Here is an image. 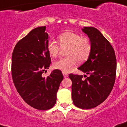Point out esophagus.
Here are the masks:
<instances>
[{
	"label": "esophagus",
	"instance_id": "34e87169",
	"mask_svg": "<svg viewBox=\"0 0 127 127\" xmlns=\"http://www.w3.org/2000/svg\"><path fill=\"white\" fill-rule=\"evenodd\" d=\"M63 75L64 77L66 78L68 76V74L67 73H65V72H63Z\"/></svg>",
	"mask_w": 127,
	"mask_h": 127
}]
</instances>
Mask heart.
Here are the masks:
<instances>
[{
  "label": "heart",
  "instance_id": "b5f03b06",
  "mask_svg": "<svg viewBox=\"0 0 127 127\" xmlns=\"http://www.w3.org/2000/svg\"><path fill=\"white\" fill-rule=\"evenodd\" d=\"M59 44L53 40L47 43V49L50 56L56 58L62 49L67 48L66 55L68 56L58 59L54 63V67L63 72H69L78 62H84L89 58L92 49V42L87 36H82L79 33L68 32L58 36ZM60 45L59 46V45Z\"/></svg>",
  "mask_w": 127,
  "mask_h": 127
}]
</instances>
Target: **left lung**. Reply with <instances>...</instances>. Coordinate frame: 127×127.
<instances>
[{"instance_id":"1","label":"left lung","mask_w":127,"mask_h":127,"mask_svg":"<svg viewBox=\"0 0 127 127\" xmlns=\"http://www.w3.org/2000/svg\"><path fill=\"white\" fill-rule=\"evenodd\" d=\"M92 42V49L87 61L78 68L89 76L70 73L71 97L81 109H91L103 102L111 92L116 73L115 51L109 41L94 27L82 29Z\"/></svg>"}]
</instances>
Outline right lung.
Segmentation results:
<instances>
[{"instance_id": "add662e5", "label": "right lung", "mask_w": 127, "mask_h": 127, "mask_svg": "<svg viewBox=\"0 0 127 127\" xmlns=\"http://www.w3.org/2000/svg\"><path fill=\"white\" fill-rule=\"evenodd\" d=\"M45 31V27L32 30L17 43L12 55L11 74L16 89L26 103L38 110L55 105L63 80L59 69L46 77L42 75L51 63L47 49L49 35Z\"/></svg>"}]
</instances>
